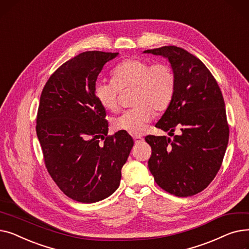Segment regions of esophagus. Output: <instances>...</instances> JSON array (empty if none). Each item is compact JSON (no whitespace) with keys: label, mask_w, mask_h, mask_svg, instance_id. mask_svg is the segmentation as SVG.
Segmentation results:
<instances>
[{"label":"esophagus","mask_w":249,"mask_h":249,"mask_svg":"<svg viewBox=\"0 0 249 249\" xmlns=\"http://www.w3.org/2000/svg\"><path fill=\"white\" fill-rule=\"evenodd\" d=\"M133 139H134L135 143H138V142H140V141L143 140V138H142L141 136H139V135H133Z\"/></svg>","instance_id":"esophagus-1"}]
</instances>
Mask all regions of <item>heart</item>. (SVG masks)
Returning <instances> with one entry per match:
<instances>
[{
  "label": "heart",
  "instance_id": "heart-1",
  "mask_svg": "<svg viewBox=\"0 0 249 249\" xmlns=\"http://www.w3.org/2000/svg\"><path fill=\"white\" fill-rule=\"evenodd\" d=\"M112 78L113 82L98 81L94 87L98 102L106 110L117 109L119 89L135 88L133 104L136 107L114 118L112 126L117 131L140 134L154 111L166 110L174 98L176 76L165 62L150 64L141 58H129L113 69Z\"/></svg>",
  "mask_w": 249,
  "mask_h": 249
}]
</instances>
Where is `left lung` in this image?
<instances>
[{
	"label": "left lung",
	"mask_w": 249,
	"mask_h": 249,
	"mask_svg": "<svg viewBox=\"0 0 249 249\" xmlns=\"http://www.w3.org/2000/svg\"><path fill=\"white\" fill-rule=\"evenodd\" d=\"M143 52L166 58L176 76L174 98L155 127L169 135L177 127L181 131L173 139L145 137L152 149L149 171L164 191L190 197L210 185L223 161L229 139L224 99L210 71L187 50L163 46Z\"/></svg>",
	"instance_id": "8db88e82"
}]
</instances>
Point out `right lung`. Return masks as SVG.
<instances>
[{
    "mask_svg": "<svg viewBox=\"0 0 249 249\" xmlns=\"http://www.w3.org/2000/svg\"><path fill=\"white\" fill-rule=\"evenodd\" d=\"M118 54L80 53L49 77L40 97L36 133L46 168L58 188L81 203L99 202L118 189L134 144L125 131L107 136L106 110L94 93L105 63Z\"/></svg>",
    "mask_w": 249,
    "mask_h": 249,
    "instance_id": "1",
    "label": "right lung"
}]
</instances>
